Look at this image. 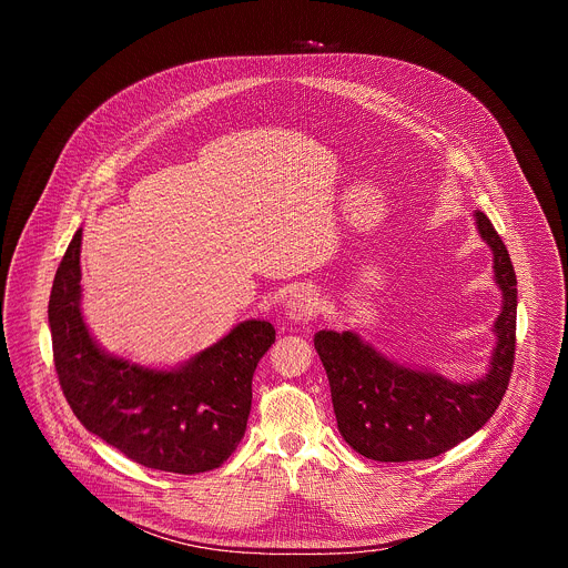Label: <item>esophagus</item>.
<instances>
[{
  "instance_id": "esophagus-1",
  "label": "esophagus",
  "mask_w": 568,
  "mask_h": 568,
  "mask_svg": "<svg viewBox=\"0 0 568 568\" xmlns=\"http://www.w3.org/2000/svg\"><path fill=\"white\" fill-rule=\"evenodd\" d=\"M316 305H318V301H316L314 290L298 287L285 301V316L290 321H307L316 314Z\"/></svg>"
}]
</instances>
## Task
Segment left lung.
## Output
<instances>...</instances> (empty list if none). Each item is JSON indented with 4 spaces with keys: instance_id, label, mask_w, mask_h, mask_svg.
<instances>
[{
    "instance_id": "1",
    "label": "left lung",
    "mask_w": 568,
    "mask_h": 568,
    "mask_svg": "<svg viewBox=\"0 0 568 568\" xmlns=\"http://www.w3.org/2000/svg\"><path fill=\"white\" fill-rule=\"evenodd\" d=\"M474 220L493 250L495 283L501 290V310L493 326L495 348L485 375L456 382L432 368L399 364L355 331L314 335L339 434L371 460L404 463L445 454L488 423L504 399L515 362L517 276L488 215L476 211Z\"/></svg>"
}]
</instances>
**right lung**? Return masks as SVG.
Returning a JSON list of instances; mask_svg holds the SVG:
<instances>
[{"label":"right lung","instance_id":"obj_1","mask_svg":"<svg viewBox=\"0 0 568 568\" xmlns=\"http://www.w3.org/2000/svg\"><path fill=\"white\" fill-rule=\"evenodd\" d=\"M78 229L49 298L53 362L62 393L88 432L139 465L173 474L220 467L240 445L252 412V379L276 339L270 321L247 318L220 342L169 368L108 353L80 310Z\"/></svg>","mask_w":568,"mask_h":568}]
</instances>
